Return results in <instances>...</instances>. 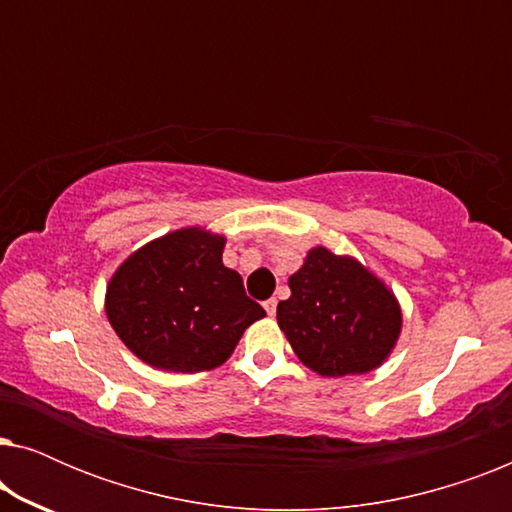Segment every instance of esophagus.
<instances>
[{
    "label": "esophagus",
    "instance_id": "34e87169",
    "mask_svg": "<svg viewBox=\"0 0 512 512\" xmlns=\"http://www.w3.org/2000/svg\"><path fill=\"white\" fill-rule=\"evenodd\" d=\"M263 307H265V312H268V314H270V317H275V312H277V300H275V298L265 300V303H263Z\"/></svg>",
    "mask_w": 512,
    "mask_h": 512
}]
</instances>
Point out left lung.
<instances>
[{"mask_svg": "<svg viewBox=\"0 0 512 512\" xmlns=\"http://www.w3.org/2000/svg\"><path fill=\"white\" fill-rule=\"evenodd\" d=\"M291 298L277 324L307 368L324 377L363 375L382 366L401 335V305L382 279L352 256L307 251L289 277Z\"/></svg>", "mask_w": 512, "mask_h": 512, "instance_id": "obj_1", "label": "left lung"}]
</instances>
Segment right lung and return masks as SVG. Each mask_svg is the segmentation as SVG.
Here are the masks:
<instances>
[{"mask_svg":"<svg viewBox=\"0 0 512 512\" xmlns=\"http://www.w3.org/2000/svg\"><path fill=\"white\" fill-rule=\"evenodd\" d=\"M226 237L181 228L125 258L107 286L109 324L153 368L200 373L221 366L242 333L265 317L223 265Z\"/></svg>","mask_w":512,"mask_h":512,"instance_id":"obj_1","label":"right lung"}]
</instances>
